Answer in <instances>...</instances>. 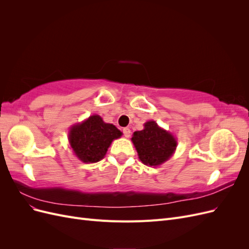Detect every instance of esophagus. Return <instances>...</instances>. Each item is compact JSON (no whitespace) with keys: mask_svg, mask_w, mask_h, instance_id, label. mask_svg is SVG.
Listing matches in <instances>:
<instances>
[{"mask_svg":"<svg viewBox=\"0 0 249 249\" xmlns=\"http://www.w3.org/2000/svg\"><path fill=\"white\" fill-rule=\"evenodd\" d=\"M123 133H124V136L125 138H129L130 135H131V130L129 129V127H124L123 129Z\"/></svg>","mask_w":249,"mask_h":249,"instance_id":"obj_1","label":"esophagus"}]
</instances>
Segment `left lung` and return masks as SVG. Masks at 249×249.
<instances>
[{"label":"left lung","instance_id":"left-lung-1","mask_svg":"<svg viewBox=\"0 0 249 249\" xmlns=\"http://www.w3.org/2000/svg\"><path fill=\"white\" fill-rule=\"evenodd\" d=\"M132 142L140 161L147 166H158L166 162L178 145L173 135L162 129L154 120L145 123L142 131L134 132Z\"/></svg>","mask_w":249,"mask_h":249}]
</instances>
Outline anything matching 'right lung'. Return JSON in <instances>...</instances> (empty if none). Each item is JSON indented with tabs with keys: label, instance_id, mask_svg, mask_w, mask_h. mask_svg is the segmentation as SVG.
Here are the masks:
<instances>
[{
	"label": "right lung",
	"instance_id": "obj_1",
	"mask_svg": "<svg viewBox=\"0 0 249 249\" xmlns=\"http://www.w3.org/2000/svg\"><path fill=\"white\" fill-rule=\"evenodd\" d=\"M122 135L114 124H106L100 115L95 114L73 124L69 133V140L79 160L95 163L105 157L112 141Z\"/></svg>",
	"mask_w": 249,
	"mask_h": 249
}]
</instances>
